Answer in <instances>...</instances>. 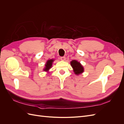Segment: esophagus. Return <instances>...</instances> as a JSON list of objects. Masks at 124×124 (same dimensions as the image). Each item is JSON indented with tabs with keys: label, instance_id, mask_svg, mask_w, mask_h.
<instances>
[{
	"label": "esophagus",
	"instance_id": "1",
	"mask_svg": "<svg viewBox=\"0 0 124 124\" xmlns=\"http://www.w3.org/2000/svg\"><path fill=\"white\" fill-rule=\"evenodd\" d=\"M61 61H65L66 60V57H65V56H63V57H61Z\"/></svg>",
	"mask_w": 124,
	"mask_h": 124
}]
</instances>
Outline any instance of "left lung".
I'll return each mask as SVG.
<instances>
[{
	"label": "left lung",
	"mask_w": 124,
	"mask_h": 124,
	"mask_svg": "<svg viewBox=\"0 0 124 124\" xmlns=\"http://www.w3.org/2000/svg\"><path fill=\"white\" fill-rule=\"evenodd\" d=\"M70 65L72 67L73 72L77 76L82 74L84 71V68L81 63L77 60H72L70 62Z\"/></svg>",
	"instance_id": "1"
}]
</instances>
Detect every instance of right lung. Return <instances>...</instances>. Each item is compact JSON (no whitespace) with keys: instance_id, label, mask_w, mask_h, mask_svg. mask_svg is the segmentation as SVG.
Masks as SVG:
<instances>
[{"instance_id":"add662e5","label":"right lung","mask_w":124,"mask_h":124,"mask_svg":"<svg viewBox=\"0 0 124 124\" xmlns=\"http://www.w3.org/2000/svg\"><path fill=\"white\" fill-rule=\"evenodd\" d=\"M55 60L54 59H48L46 62V64H45V67L43 69V71L45 72H47L48 73V71L52 68V65Z\"/></svg>"}]
</instances>
